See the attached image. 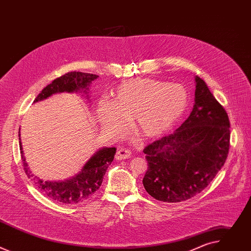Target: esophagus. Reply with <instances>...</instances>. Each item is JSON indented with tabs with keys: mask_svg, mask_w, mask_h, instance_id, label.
Instances as JSON below:
<instances>
[{
	"mask_svg": "<svg viewBox=\"0 0 251 251\" xmlns=\"http://www.w3.org/2000/svg\"><path fill=\"white\" fill-rule=\"evenodd\" d=\"M131 152L129 150H126V149H120L117 151L116 155H115V158L117 160H125V159H129L131 158Z\"/></svg>",
	"mask_w": 251,
	"mask_h": 251,
	"instance_id": "obj_1",
	"label": "esophagus"
}]
</instances>
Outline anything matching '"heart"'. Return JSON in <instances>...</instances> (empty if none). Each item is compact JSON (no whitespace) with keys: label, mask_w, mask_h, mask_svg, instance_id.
I'll return each instance as SVG.
<instances>
[{"label":"heart","mask_w":251,"mask_h":251,"mask_svg":"<svg viewBox=\"0 0 251 251\" xmlns=\"http://www.w3.org/2000/svg\"><path fill=\"white\" fill-rule=\"evenodd\" d=\"M189 106L187 89L178 83L151 78H134L118 87L113 100L101 98L97 105L99 122L111 138L121 137L135 120L138 133L155 139L169 132Z\"/></svg>","instance_id":"b5f03b06"}]
</instances>
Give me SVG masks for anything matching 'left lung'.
<instances>
[{
    "label": "left lung",
    "instance_id": "obj_1",
    "mask_svg": "<svg viewBox=\"0 0 251 251\" xmlns=\"http://www.w3.org/2000/svg\"><path fill=\"white\" fill-rule=\"evenodd\" d=\"M195 103L187 120L144 149L143 186L154 199L180 202L200 194L221 171L229 149V120L206 83L195 76Z\"/></svg>",
    "mask_w": 251,
    "mask_h": 251
}]
</instances>
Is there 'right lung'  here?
Here are the masks:
<instances>
[{"label":"right lung","instance_id":"1","mask_svg":"<svg viewBox=\"0 0 251 251\" xmlns=\"http://www.w3.org/2000/svg\"><path fill=\"white\" fill-rule=\"evenodd\" d=\"M99 76L84 73H68L61 77L54 79L50 84L47 85L41 93L35 97L33 103L43 101L53 94L57 93H81L89 100V87L92 81ZM20 150L23 160V166L27 177L33 182L42 194L46 195L50 200L65 203L74 204L81 202L90 198L101 186L103 176L107 168L112 163L116 153L115 148L101 147L86 161L80 171L74 176H70L61 181H45L43 178L34 176L28 168L25 158L24 156L23 146L21 142V134L19 132Z\"/></svg>","mask_w":251,"mask_h":251}]
</instances>
